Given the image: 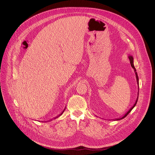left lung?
Segmentation results:
<instances>
[{
  "mask_svg": "<svg viewBox=\"0 0 155 155\" xmlns=\"http://www.w3.org/2000/svg\"><path fill=\"white\" fill-rule=\"evenodd\" d=\"M128 58H129V61H130V65L132 66V68L134 69V72H135V74H136V80H137V85H138V93H137V99H136V102H135V103H134V105L132 106L129 110L123 116V117H120V118H116V119H115L114 120H121V119H123L124 118H125L130 112H131V110L133 109L134 108V107L136 105V104H137V100H138V97H139V77H138V75H137V72H136V68H135V67H134V58H133V57H132L131 55H129L128 56Z\"/></svg>",
  "mask_w": 155,
  "mask_h": 155,
  "instance_id": "1",
  "label": "left lung"
}]
</instances>
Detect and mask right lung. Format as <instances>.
<instances>
[{"instance_id": "obj_1", "label": "right lung", "mask_w": 155, "mask_h": 155, "mask_svg": "<svg viewBox=\"0 0 155 155\" xmlns=\"http://www.w3.org/2000/svg\"><path fill=\"white\" fill-rule=\"evenodd\" d=\"M65 108H64V110H63V111H62V112H61V114H59V115H58V116H57V117H54V118H53V120H54V119H56V118H58V117H60V116H61V115H62V114H63V112H64V110H65ZM51 120H52V119H51V120H50V121H51Z\"/></svg>"}]
</instances>
